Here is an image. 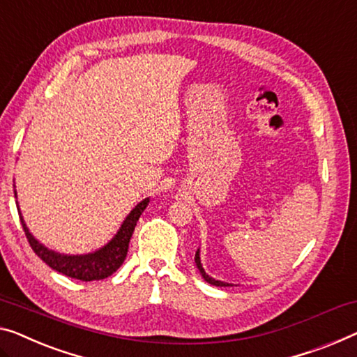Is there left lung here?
Masks as SVG:
<instances>
[{
    "instance_id": "left-lung-1",
    "label": "left lung",
    "mask_w": 357,
    "mask_h": 357,
    "mask_svg": "<svg viewBox=\"0 0 357 357\" xmlns=\"http://www.w3.org/2000/svg\"><path fill=\"white\" fill-rule=\"evenodd\" d=\"M195 266H197V269H199V273L202 274V278H204V280L208 282V284L216 285V287H232V284H227V282L213 279L211 275H208V274L205 273V269L202 268V261H200V248L195 252Z\"/></svg>"
}]
</instances>
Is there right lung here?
I'll return each mask as SVG.
<instances>
[{"label":"right lung","instance_id":"right-lung-1","mask_svg":"<svg viewBox=\"0 0 357 357\" xmlns=\"http://www.w3.org/2000/svg\"><path fill=\"white\" fill-rule=\"evenodd\" d=\"M14 195L17 197V192L14 190ZM151 199H144L139 202L135 208L130 211V215L125 218V221L121 222L120 229L112 237V241L105 243L104 247L91 253L84 255H63L59 252H54V250H50L47 247L43 245L40 241H36L33 234L29 231L22 215H20V222H22L24 232L26 238H29L30 247L33 248V252L38 255V257L45 261L51 269L57 271L67 278L78 279L83 282H91V280H100L109 278L115 273L116 269L123 264L128 247H130V238L135 232L136 222L142 215V211L146 210Z\"/></svg>","mask_w":357,"mask_h":357}]
</instances>
